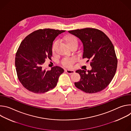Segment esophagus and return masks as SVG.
Returning a JSON list of instances; mask_svg holds the SVG:
<instances>
[{"instance_id": "34e87169", "label": "esophagus", "mask_w": 131, "mask_h": 131, "mask_svg": "<svg viewBox=\"0 0 131 131\" xmlns=\"http://www.w3.org/2000/svg\"><path fill=\"white\" fill-rule=\"evenodd\" d=\"M65 71L69 74H71V73H73L74 72V71L72 69H66Z\"/></svg>"}]
</instances>
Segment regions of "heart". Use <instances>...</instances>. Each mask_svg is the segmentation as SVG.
Returning <instances> with one entry per match:
<instances>
[{"instance_id": "obj_1", "label": "heart", "mask_w": 131, "mask_h": 131, "mask_svg": "<svg viewBox=\"0 0 131 131\" xmlns=\"http://www.w3.org/2000/svg\"><path fill=\"white\" fill-rule=\"evenodd\" d=\"M62 41L65 44V45L69 49L74 46H77L78 45V40L76 37L74 35L71 34H67L64 35L62 38ZM57 46V43L54 42L52 46V51L53 53L55 52V49ZM75 61V59L72 58H66L62 62V64L66 67H70L73 63Z\"/></svg>"}]
</instances>
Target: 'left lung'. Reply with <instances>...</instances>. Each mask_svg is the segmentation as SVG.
<instances>
[{
	"mask_svg": "<svg viewBox=\"0 0 131 131\" xmlns=\"http://www.w3.org/2000/svg\"><path fill=\"white\" fill-rule=\"evenodd\" d=\"M68 32L82 41V58L91 60V70H76L80 80L74 85L88 93L102 91L109 85L116 72L118 61L114 45L105 33L97 29L85 28Z\"/></svg>",
	"mask_w": 131,
	"mask_h": 131,
	"instance_id": "left-lung-1",
	"label": "left lung"
}]
</instances>
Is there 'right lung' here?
Here are the masks:
<instances>
[{
    "mask_svg": "<svg viewBox=\"0 0 131 131\" xmlns=\"http://www.w3.org/2000/svg\"><path fill=\"white\" fill-rule=\"evenodd\" d=\"M65 31L39 29L28 35L21 43L15 55V65L18 80L27 90L43 93L57 85L64 69L56 66L47 71L43 64L46 60H51L53 41Z\"/></svg>",
    "mask_w": 131,
    "mask_h": 131,
    "instance_id": "1",
    "label": "right lung"
}]
</instances>
